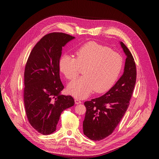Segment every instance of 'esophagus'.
<instances>
[{
  "mask_svg": "<svg viewBox=\"0 0 159 159\" xmlns=\"http://www.w3.org/2000/svg\"><path fill=\"white\" fill-rule=\"evenodd\" d=\"M75 104H79L82 103V102H81L79 99H77V98L75 99Z\"/></svg>",
  "mask_w": 159,
  "mask_h": 159,
  "instance_id": "obj_1",
  "label": "esophagus"
}]
</instances>
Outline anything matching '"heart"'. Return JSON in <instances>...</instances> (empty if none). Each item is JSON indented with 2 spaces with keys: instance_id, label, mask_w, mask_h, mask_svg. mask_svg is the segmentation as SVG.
<instances>
[{
  "instance_id": "heart-1",
  "label": "heart",
  "mask_w": 159,
  "mask_h": 159,
  "mask_svg": "<svg viewBox=\"0 0 159 159\" xmlns=\"http://www.w3.org/2000/svg\"><path fill=\"white\" fill-rule=\"evenodd\" d=\"M123 67V58L116 52L94 42L85 44L75 52V58L63 55L59 61L61 72L69 80L75 79L80 68L83 76L70 82L69 93L75 98L84 99L94 90L101 92L112 85Z\"/></svg>"
}]
</instances>
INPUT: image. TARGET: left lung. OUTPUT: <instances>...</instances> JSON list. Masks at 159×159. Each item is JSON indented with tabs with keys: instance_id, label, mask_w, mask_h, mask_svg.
Masks as SVG:
<instances>
[{
	"instance_id": "1",
	"label": "left lung",
	"mask_w": 159,
	"mask_h": 159,
	"mask_svg": "<svg viewBox=\"0 0 159 159\" xmlns=\"http://www.w3.org/2000/svg\"><path fill=\"white\" fill-rule=\"evenodd\" d=\"M120 44L126 55L123 74L105 94L84 102L83 131L92 140H103L113 132L125 115L133 94L137 79L136 65L126 45Z\"/></svg>"
}]
</instances>
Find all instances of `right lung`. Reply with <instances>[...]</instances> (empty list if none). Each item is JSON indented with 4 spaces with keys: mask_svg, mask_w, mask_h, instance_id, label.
<instances>
[{
    "mask_svg": "<svg viewBox=\"0 0 159 159\" xmlns=\"http://www.w3.org/2000/svg\"><path fill=\"white\" fill-rule=\"evenodd\" d=\"M68 34L44 36L31 50L25 69L24 103L31 126L38 133H53L61 112L74 105L71 96L60 95L64 86L60 77L62 48L74 39Z\"/></svg>",
    "mask_w": 159,
    "mask_h": 159,
    "instance_id": "obj_1",
    "label": "right lung"
}]
</instances>
